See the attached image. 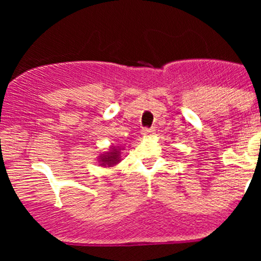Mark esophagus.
Listing matches in <instances>:
<instances>
[{
  "instance_id": "obj_1",
  "label": "esophagus",
  "mask_w": 261,
  "mask_h": 261,
  "mask_svg": "<svg viewBox=\"0 0 261 261\" xmlns=\"http://www.w3.org/2000/svg\"><path fill=\"white\" fill-rule=\"evenodd\" d=\"M152 134H154L153 127H142V130H141V135L142 136H149Z\"/></svg>"
}]
</instances>
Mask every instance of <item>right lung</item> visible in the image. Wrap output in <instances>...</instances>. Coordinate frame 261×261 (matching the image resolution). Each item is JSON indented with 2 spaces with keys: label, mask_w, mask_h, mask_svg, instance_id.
Masks as SVG:
<instances>
[{
  "label": "right lung",
  "mask_w": 261,
  "mask_h": 261,
  "mask_svg": "<svg viewBox=\"0 0 261 261\" xmlns=\"http://www.w3.org/2000/svg\"><path fill=\"white\" fill-rule=\"evenodd\" d=\"M119 153H120V152H119V149L113 148L109 153L100 155L101 164H103V166H113V164L118 163L119 158H120L119 157Z\"/></svg>",
  "instance_id": "obj_1"
}]
</instances>
